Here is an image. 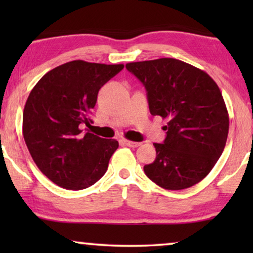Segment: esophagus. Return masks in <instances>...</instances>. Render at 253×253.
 I'll return each mask as SVG.
<instances>
[{
    "label": "esophagus",
    "instance_id": "34e87169",
    "mask_svg": "<svg viewBox=\"0 0 253 253\" xmlns=\"http://www.w3.org/2000/svg\"><path fill=\"white\" fill-rule=\"evenodd\" d=\"M122 141L126 145V146H129V147H138V146H140V143H137V141H131V140H127V139H123Z\"/></svg>",
    "mask_w": 253,
    "mask_h": 253
}]
</instances>
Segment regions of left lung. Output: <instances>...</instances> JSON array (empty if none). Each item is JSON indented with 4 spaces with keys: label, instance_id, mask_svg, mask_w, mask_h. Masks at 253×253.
Returning <instances> with one entry per match:
<instances>
[{
    "label": "left lung",
    "instance_id": "8db88e82",
    "mask_svg": "<svg viewBox=\"0 0 253 253\" xmlns=\"http://www.w3.org/2000/svg\"><path fill=\"white\" fill-rule=\"evenodd\" d=\"M126 68L143 83L153 116L167 121L157 158L144 166L166 190L197 184L212 170L226 146L229 116L216 83L205 71L176 58L131 62Z\"/></svg>",
    "mask_w": 253,
    "mask_h": 253
}]
</instances>
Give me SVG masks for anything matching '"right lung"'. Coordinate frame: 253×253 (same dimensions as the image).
Masks as SVG:
<instances>
[{"instance_id":"right-lung-1","label":"right lung","mask_w":253,"mask_h":253,"mask_svg":"<svg viewBox=\"0 0 253 253\" xmlns=\"http://www.w3.org/2000/svg\"><path fill=\"white\" fill-rule=\"evenodd\" d=\"M123 68L71 61L48 71L31 91L23 113L24 140L41 172L61 188L86 189L107 171L119 141L81 129L92 122L99 89Z\"/></svg>"}]
</instances>
